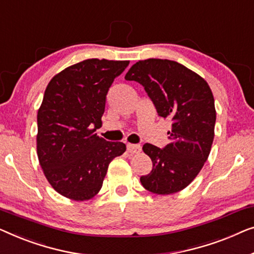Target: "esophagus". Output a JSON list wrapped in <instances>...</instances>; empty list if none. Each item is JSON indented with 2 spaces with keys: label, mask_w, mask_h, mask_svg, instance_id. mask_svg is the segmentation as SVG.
Masks as SVG:
<instances>
[{
  "label": "esophagus",
  "mask_w": 254,
  "mask_h": 254,
  "mask_svg": "<svg viewBox=\"0 0 254 254\" xmlns=\"http://www.w3.org/2000/svg\"><path fill=\"white\" fill-rule=\"evenodd\" d=\"M127 152L131 153V154H137L141 151V146L140 145H134V144H127Z\"/></svg>",
  "instance_id": "obj_1"
}]
</instances>
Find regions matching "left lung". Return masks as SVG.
<instances>
[{
    "mask_svg": "<svg viewBox=\"0 0 254 254\" xmlns=\"http://www.w3.org/2000/svg\"><path fill=\"white\" fill-rule=\"evenodd\" d=\"M145 88L158 115L171 120L170 142L159 148L145 144L153 169L140 182L156 194L183 190L194 180L208 158L216 113L213 93L205 79L169 60L139 61L126 74Z\"/></svg>",
    "mask_w": 254,
    "mask_h": 254,
    "instance_id": "8db88e82",
    "label": "left lung"
}]
</instances>
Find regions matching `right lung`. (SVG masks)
Returning <instances> with one entry per match:
<instances>
[{"mask_svg": "<svg viewBox=\"0 0 254 254\" xmlns=\"http://www.w3.org/2000/svg\"><path fill=\"white\" fill-rule=\"evenodd\" d=\"M127 65L128 61L85 60L57 73L46 88L38 112V158L49 184L64 197H94L109 163L126 152V144L107 141L95 130L109 87Z\"/></svg>", "mask_w": 254, "mask_h": 254, "instance_id": "1", "label": "right lung"}]
</instances>
